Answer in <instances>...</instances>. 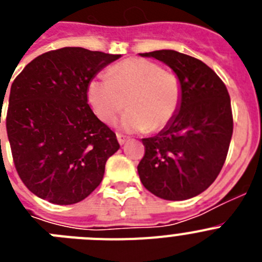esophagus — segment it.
<instances>
[{"label": "esophagus", "instance_id": "obj_1", "mask_svg": "<svg viewBox=\"0 0 262 262\" xmlns=\"http://www.w3.org/2000/svg\"><path fill=\"white\" fill-rule=\"evenodd\" d=\"M117 139H118V142H119L120 145L124 144V143L128 140V138H127V136H124V135H122V134H117Z\"/></svg>", "mask_w": 262, "mask_h": 262}]
</instances>
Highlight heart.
<instances>
[{"label":"heart","mask_w":262,"mask_h":262,"mask_svg":"<svg viewBox=\"0 0 262 262\" xmlns=\"http://www.w3.org/2000/svg\"><path fill=\"white\" fill-rule=\"evenodd\" d=\"M88 101L99 119L113 122L120 111L129 110L120 119L128 133L163 128L176 117L182 98L181 80L174 72L157 62L128 59L98 75L88 85Z\"/></svg>","instance_id":"1"}]
</instances>
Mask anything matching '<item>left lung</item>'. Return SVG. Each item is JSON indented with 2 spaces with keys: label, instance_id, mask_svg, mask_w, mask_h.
I'll return each instance as SVG.
<instances>
[{
  "label": "left lung",
  "instance_id": "obj_1",
  "mask_svg": "<svg viewBox=\"0 0 262 262\" xmlns=\"http://www.w3.org/2000/svg\"><path fill=\"white\" fill-rule=\"evenodd\" d=\"M165 62L180 77L181 105L156 136L142 139L145 152L138 165L148 191L184 201L205 191L221 173L233 131L228 90L201 60L173 50L140 53Z\"/></svg>",
  "mask_w": 262,
  "mask_h": 262
}]
</instances>
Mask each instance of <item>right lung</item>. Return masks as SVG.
I'll list each match as a JSON object with an SVG mask.
<instances>
[{"mask_svg":"<svg viewBox=\"0 0 262 262\" xmlns=\"http://www.w3.org/2000/svg\"><path fill=\"white\" fill-rule=\"evenodd\" d=\"M119 57L64 47L35 57L11 84L5 119L14 165L41 200L73 205L102 181L106 161L119 143L92 111L86 90Z\"/></svg>","mask_w":262,"mask_h":262,"instance_id":"1","label":"right lung"}]
</instances>
